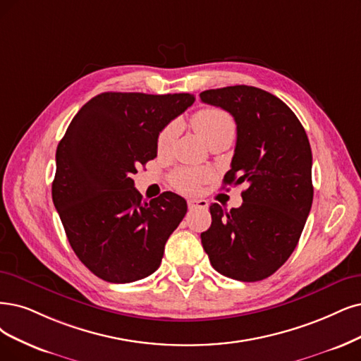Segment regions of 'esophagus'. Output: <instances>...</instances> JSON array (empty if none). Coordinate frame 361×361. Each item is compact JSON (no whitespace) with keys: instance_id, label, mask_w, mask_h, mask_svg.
Here are the masks:
<instances>
[{"instance_id":"1","label":"esophagus","mask_w":361,"mask_h":361,"mask_svg":"<svg viewBox=\"0 0 361 361\" xmlns=\"http://www.w3.org/2000/svg\"><path fill=\"white\" fill-rule=\"evenodd\" d=\"M188 205H189L190 209H196V208L205 209V208H208V202L205 201V199H189Z\"/></svg>"}]
</instances>
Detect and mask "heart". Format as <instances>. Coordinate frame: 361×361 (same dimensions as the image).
Returning <instances> with one entry per match:
<instances>
[{"label": "heart", "instance_id": "heart-1", "mask_svg": "<svg viewBox=\"0 0 361 361\" xmlns=\"http://www.w3.org/2000/svg\"><path fill=\"white\" fill-rule=\"evenodd\" d=\"M190 123L193 129L201 135L204 141L208 144L214 141L219 137L223 135H233L235 132V122L232 116L221 109H216V106H208V109H202L196 111L192 116ZM176 125H168L162 130H160L157 137V150L160 153H165L172 141L176 137ZM211 178V171L202 169V168H178L172 172L171 183L181 193H196L199 188L204 183H207Z\"/></svg>", "mask_w": 361, "mask_h": 361}]
</instances>
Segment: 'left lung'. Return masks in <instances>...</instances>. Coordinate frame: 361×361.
Returning a JSON list of instances; mask_svg holds the SVG:
<instances>
[{
	"label": "left lung",
	"instance_id": "left-lung-1",
	"mask_svg": "<svg viewBox=\"0 0 361 361\" xmlns=\"http://www.w3.org/2000/svg\"><path fill=\"white\" fill-rule=\"evenodd\" d=\"M229 111L236 145L224 184L245 183L243 205L212 204L202 247L217 272L244 283L271 276L295 251L312 205V153L296 114L272 93L238 85L202 92Z\"/></svg>",
	"mask_w": 361,
	"mask_h": 361
}]
</instances>
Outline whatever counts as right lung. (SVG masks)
<instances>
[{
    "instance_id": "obj_1",
    "label": "right lung",
    "mask_w": 361,
    "mask_h": 361,
    "mask_svg": "<svg viewBox=\"0 0 361 361\" xmlns=\"http://www.w3.org/2000/svg\"><path fill=\"white\" fill-rule=\"evenodd\" d=\"M193 102L190 93L104 92L78 110L59 141L53 204L75 256L104 281L152 275L188 212L172 192L144 201L132 173L157 156L159 132Z\"/></svg>"
}]
</instances>
